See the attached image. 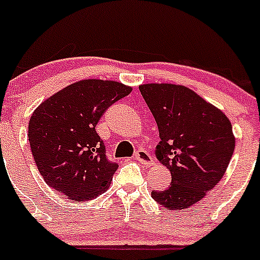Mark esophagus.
<instances>
[{"mask_svg": "<svg viewBox=\"0 0 260 260\" xmlns=\"http://www.w3.org/2000/svg\"><path fill=\"white\" fill-rule=\"evenodd\" d=\"M135 158L137 159L138 162L145 165V166H149V165L153 164V158H152L151 154L147 151H145V149H138L135 154Z\"/></svg>", "mask_w": 260, "mask_h": 260, "instance_id": "1", "label": "esophagus"}]
</instances>
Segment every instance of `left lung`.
<instances>
[{
	"label": "left lung",
	"instance_id": "8db88e82",
	"mask_svg": "<svg viewBox=\"0 0 260 260\" xmlns=\"http://www.w3.org/2000/svg\"><path fill=\"white\" fill-rule=\"evenodd\" d=\"M140 91L156 119L157 159L171 172L166 190L152 198L169 210L199 203L219 183L235 148L229 118L191 89L176 84H143Z\"/></svg>",
	"mask_w": 260,
	"mask_h": 260
}]
</instances>
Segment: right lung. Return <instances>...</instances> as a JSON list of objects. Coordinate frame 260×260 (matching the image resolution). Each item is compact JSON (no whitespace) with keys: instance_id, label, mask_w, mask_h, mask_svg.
Instances as JSON below:
<instances>
[{"instance_id":"1","label":"right lung","mask_w":260,"mask_h":260,"mask_svg":"<svg viewBox=\"0 0 260 260\" xmlns=\"http://www.w3.org/2000/svg\"><path fill=\"white\" fill-rule=\"evenodd\" d=\"M132 91L113 80L70 84L35 109L28 142L39 172L60 195L86 201L108 190L118 165L95 131L104 112Z\"/></svg>"}]
</instances>
